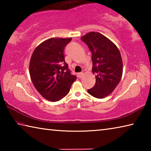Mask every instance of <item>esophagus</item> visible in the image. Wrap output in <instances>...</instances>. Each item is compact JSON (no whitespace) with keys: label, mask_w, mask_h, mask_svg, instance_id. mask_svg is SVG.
I'll use <instances>...</instances> for the list:
<instances>
[{"label":"esophagus","mask_w":151,"mask_h":151,"mask_svg":"<svg viewBox=\"0 0 151 151\" xmlns=\"http://www.w3.org/2000/svg\"><path fill=\"white\" fill-rule=\"evenodd\" d=\"M77 76H78V77L79 78H81L82 77H83V73H78Z\"/></svg>","instance_id":"obj_1"}]
</instances>
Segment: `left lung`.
<instances>
[{
    "mask_svg": "<svg viewBox=\"0 0 151 151\" xmlns=\"http://www.w3.org/2000/svg\"><path fill=\"white\" fill-rule=\"evenodd\" d=\"M92 53L93 73L96 83L88 93L97 99L112 93L122 75V60L116 46L108 38L97 32H88L81 37Z\"/></svg>",
    "mask_w": 151,
    "mask_h": 151,
    "instance_id": "left-lung-1",
    "label": "left lung"
}]
</instances>
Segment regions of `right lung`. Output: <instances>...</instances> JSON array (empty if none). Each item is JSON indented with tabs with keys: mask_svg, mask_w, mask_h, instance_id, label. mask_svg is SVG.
<instances>
[{
	"mask_svg": "<svg viewBox=\"0 0 151 151\" xmlns=\"http://www.w3.org/2000/svg\"><path fill=\"white\" fill-rule=\"evenodd\" d=\"M72 38H52L38 46L29 64L31 81L37 91L49 101L62 99L76 79L65 63L64 50Z\"/></svg>",
	"mask_w": 151,
	"mask_h": 151,
	"instance_id": "obj_1",
	"label": "right lung"
}]
</instances>
